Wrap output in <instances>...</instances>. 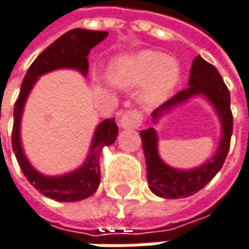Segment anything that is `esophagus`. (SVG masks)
<instances>
[{
	"mask_svg": "<svg viewBox=\"0 0 249 249\" xmlns=\"http://www.w3.org/2000/svg\"><path fill=\"white\" fill-rule=\"evenodd\" d=\"M142 114L136 110L133 112H128L121 116L119 120V125L123 129H137L142 125Z\"/></svg>",
	"mask_w": 249,
	"mask_h": 249,
	"instance_id": "34e87169",
	"label": "esophagus"
}]
</instances>
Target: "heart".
Wrapping results in <instances>:
<instances>
[{"instance_id": "1", "label": "heart", "mask_w": 249, "mask_h": 249, "mask_svg": "<svg viewBox=\"0 0 249 249\" xmlns=\"http://www.w3.org/2000/svg\"><path fill=\"white\" fill-rule=\"evenodd\" d=\"M109 76L116 86L133 89L142 85L140 101L145 107H158L168 98L180 78V67L163 52L142 50L112 60Z\"/></svg>"}]
</instances>
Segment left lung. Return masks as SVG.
I'll list each match as a JSON object with an SVG mask.
<instances>
[{
    "instance_id": "left-lung-1",
    "label": "left lung",
    "mask_w": 249,
    "mask_h": 249,
    "mask_svg": "<svg viewBox=\"0 0 249 249\" xmlns=\"http://www.w3.org/2000/svg\"><path fill=\"white\" fill-rule=\"evenodd\" d=\"M189 86L179 91L152 112V124L159 125L167 114L177 107L185 105L194 98H203L209 102L220 121V142L214 155L194 168H175L167 164L159 154V135L154 126L140 130L142 151L147 164V180L149 190L160 198L178 199L193 196L214 178L225 161L231 136H232V112L231 95L222 81L220 72L213 64L208 63L202 56L193 60L189 76Z\"/></svg>"
}]
</instances>
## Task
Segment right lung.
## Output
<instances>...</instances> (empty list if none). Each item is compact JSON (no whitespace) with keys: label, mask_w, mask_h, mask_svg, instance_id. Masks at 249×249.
Returning a JSON list of instances; mask_svg holds the SVG:
<instances>
[{"label":"right lung","mask_w":249,"mask_h":249,"mask_svg":"<svg viewBox=\"0 0 249 249\" xmlns=\"http://www.w3.org/2000/svg\"><path fill=\"white\" fill-rule=\"evenodd\" d=\"M107 32L75 28L62 35L47 47L28 69L15 104L12 147L16 159L28 182L43 196L59 202H76L94 194L101 182L100 154L104 147L116 142L119 128L113 119L104 120L95 126L88 156L81 166L62 175H46L28 160L21 142V120L24 107L32 89L41 75L56 70H75L83 76L89 74V53L98 43L107 39Z\"/></svg>","instance_id":"right-lung-1"}]
</instances>
